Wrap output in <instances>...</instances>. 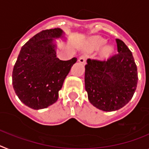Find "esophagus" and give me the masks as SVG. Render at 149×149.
<instances>
[{"label":"esophagus","mask_w":149,"mask_h":149,"mask_svg":"<svg viewBox=\"0 0 149 149\" xmlns=\"http://www.w3.org/2000/svg\"><path fill=\"white\" fill-rule=\"evenodd\" d=\"M86 61V55H82L79 58V62L81 63H85Z\"/></svg>","instance_id":"esophagus-1"}]
</instances>
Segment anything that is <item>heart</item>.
I'll return each instance as SVG.
<instances>
[{
    "mask_svg": "<svg viewBox=\"0 0 149 149\" xmlns=\"http://www.w3.org/2000/svg\"><path fill=\"white\" fill-rule=\"evenodd\" d=\"M105 43V40L103 39V38H96L95 40V45L97 47H100V46H102V45ZM111 51V47L110 46H107V47L105 48V52H109V51Z\"/></svg>",
    "mask_w": 149,
    "mask_h": 149,
    "instance_id": "obj_1",
    "label": "heart"
}]
</instances>
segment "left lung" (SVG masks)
I'll return each mask as SVG.
<instances>
[{
    "mask_svg": "<svg viewBox=\"0 0 149 149\" xmlns=\"http://www.w3.org/2000/svg\"><path fill=\"white\" fill-rule=\"evenodd\" d=\"M117 52L107 60L88 59L85 87L90 103L104 111L120 109L132 98L138 82L137 67L124 42L116 39Z\"/></svg>",
    "mask_w": 149,
    "mask_h": 149,
    "instance_id": "1",
    "label": "left lung"
}]
</instances>
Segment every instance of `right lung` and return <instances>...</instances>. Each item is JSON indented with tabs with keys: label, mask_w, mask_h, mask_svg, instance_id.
I'll return each instance as SVG.
<instances>
[{
	"label": "right lung",
	"mask_w": 149,
	"mask_h": 149,
	"mask_svg": "<svg viewBox=\"0 0 149 149\" xmlns=\"http://www.w3.org/2000/svg\"><path fill=\"white\" fill-rule=\"evenodd\" d=\"M59 28L43 30L22 46L13 67L12 82L21 102L32 109L46 108L57 101L63 81L77 61L57 57L54 38H60Z\"/></svg>",
	"instance_id": "1"
}]
</instances>
